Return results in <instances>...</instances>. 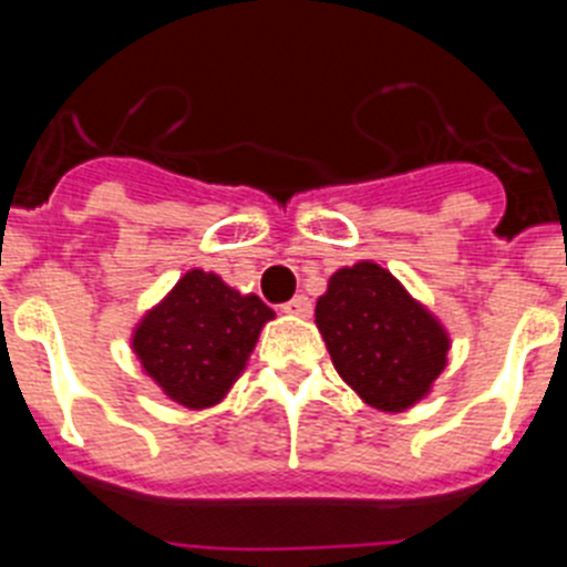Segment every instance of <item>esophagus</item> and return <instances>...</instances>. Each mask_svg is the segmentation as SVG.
<instances>
[{
    "instance_id": "esophagus-1",
    "label": "esophagus",
    "mask_w": 567,
    "mask_h": 567,
    "mask_svg": "<svg viewBox=\"0 0 567 567\" xmlns=\"http://www.w3.org/2000/svg\"><path fill=\"white\" fill-rule=\"evenodd\" d=\"M284 312L287 315H298V318H309V315H312V300L307 298V295H295L292 300H287V303H284Z\"/></svg>"
}]
</instances>
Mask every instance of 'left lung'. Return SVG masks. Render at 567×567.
Here are the masks:
<instances>
[{"label": "left lung", "instance_id": "left-lung-1", "mask_svg": "<svg viewBox=\"0 0 567 567\" xmlns=\"http://www.w3.org/2000/svg\"><path fill=\"white\" fill-rule=\"evenodd\" d=\"M315 323L340 378L380 412H403L423 400L452 346L440 320L372 260L329 278Z\"/></svg>", "mask_w": 567, "mask_h": 567}]
</instances>
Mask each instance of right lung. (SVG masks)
Instances as JSON below:
<instances>
[{"label":"right lung","mask_w":567,"mask_h":567,"mask_svg":"<svg viewBox=\"0 0 567 567\" xmlns=\"http://www.w3.org/2000/svg\"><path fill=\"white\" fill-rule=\"evenodd\" d=\"M275 312L215 272L189 269L133 332V352L164 394L187 409L221 403Z\"/></svg>","instance_id":"1"}]
</instances>
